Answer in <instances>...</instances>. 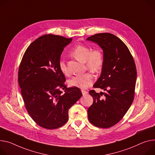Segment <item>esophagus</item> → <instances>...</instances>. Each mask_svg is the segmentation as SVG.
<instances>
[{"label": "esophagus", "mask_w": 155, "mask_h": 155, "mask_svg": "<svg viewBox=\"0 0 155 155\" xmlns=\"http://www.w3.org/2000/svg\"><path fill=\"white\" fill-rule=\"evenodd\" d=\"M81 93H82L83 95H85V94H88V91H85V90H81Z\"/></svg>", "instance_id": "1"}]
</instances>
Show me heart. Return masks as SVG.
Returning a JSON list of instances; mask_svg holds the SVG:
<instances>
[{
	"label": "heart",
	"instance_id": "heart-1",
	"mask_svg": "<svg viewBox=\"0 0 155 155\" xmlns=\"http://www.w3.org/2000/svg\"><path fill=\"white\" fill-rule=\"evenodd\" d=\"M70 54L77 60L85 62L86 68L93 73L99 72L103 67L104 54L100 49L96 48L91 50L88 46L80 45L75 47L70 52ZM58 66L62 74L65 76L70 75V72L64 60L61 59L59 61ZM93 80V74L90 72H88L74 77L68 82L72 86L81 89H86L91 85Z\"/></svg>",
	"mask_w": 155,
	"mask_h": 155
}]
</instances>
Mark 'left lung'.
I'll return each mask as SVG.
<instances>
[{
	"label": "left lung",
	"mask_w": 155,
	"mask_h": 155,
	"mask_svg": "<svg viewBox=\"0 0 155 155\" xmlns=\"http://www.w3.org/2000/svg\"><path fill=\"white\" fill-rule=\"evenodd\" d=\"M87 39L96 43L104 53L101 74L93 85L104 92L89 91L93 103L88 109V117L97 127L109 128L123 118L134 101L135 64L127 46L114 35L98 33Z\"/></svg>",
	"instance_id": "8db88e82"
}]
</instances>
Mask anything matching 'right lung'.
<instances>
[{"label": "right lung", "mask_w": 155, "mask_h": 155, "mask_svg": "<svg viewBox=\"0 0 155 155\" xmlns=\"http://www.w3.org/2000/svg\"><path fill=\"white\" fill-rule=\"evenodd\" d=\"M72 40L59 35L42 36L26 49L19 66L18 83L25 107L45 129L64 125L69 109L82 96L78 87H67L58 66L64 48Z\"/></svg>", "instance_id": "1"}]
</instances>
